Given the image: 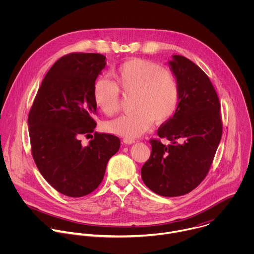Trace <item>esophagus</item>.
<instances>
[{
	"instance_id": "1",
	"label": "esophagus",
	"mask_w": 254,
	"mask_h": 254,
	"mask_svg": "<svg viewBox=\"0 0 254 254\" xmlns=\"http://www.w3.org/2000/svg\"><path fill=\"white\" fill-rule=\"evenodd\" d=\"M135 140L133 138H125L124 139V142L125 143H127V144H130V143H133Z\"/></svg>"
}]
</instances>
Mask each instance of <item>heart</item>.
Listing matches in <instances>:
<instances>
[{
    "instance_id": "obj_1",
    "label": "heart",
    "mask_w": 254,
    "mask_h": 254,
    "mask_svg": "<svg viewBox=\"0 0 254 254\" xmlns=\"http://www.w3.org/2000/svg\"><path fill=\"white\" fill-rule=\"evenodd\" d=\"M116 82L103 77L94 81L92 97L95 105L107 117L117 115L121 108V91L133 96V114L108 122L105 127L115 134L132 138L146 132L154 121L161 125L177 112L181 98L179 80L174 72L160 64L132 58L115 71Z\"/></svg>"
}]
</instances>
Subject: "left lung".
I'll return each instance as SVG.
<instances>
[{"label": "left lung", "mask_w": 254, "mask_h": 254, "mask_svg": "<svg viewBox=\"0 0 254 254\" xmlns=\"http://www.w3.org/2000/svg\"><path fill=\"white\" fill-rule=\"evenodd\" d=\"M181 98L176 114L158 129L172 143L151 138L152 152L141 167V179L158 195L188 194L206 178L222 136L223 124L217 92L205 72L188 58L174 55L169 62Z\"/></svg>", "instance_id": "1"}]
</instances>
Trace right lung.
Returning a JSON list of instances; mask_svg holds the SVG:
<instances>
[{"mask_svg": "<svg viewBox=\"0 0 254 254\" xmlns=\"http://www.w3.org/2000/svg\"><path fill=\"white\" fill-rule=\"evenodd\" d=\"M104 66L105 56L98 53L62 56L47 72L28 116L34 162L47 182L68 197L93 192L121 147L118 136L94 131L92 88ZM81 135L92 136L88 146L81 144Z\"/></svg>", "mask_w": 254, "mask_h": 254, "instance_id": "obj_1", "label": "right lung"}]
</instances>
